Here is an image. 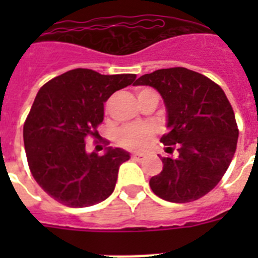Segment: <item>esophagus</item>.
<instances>
[{"instance_id":"esophagus-1","label":"esophagus","mask_w":258,"mask_h":258,"mask_svg":"<svg viewBox=\"0 0 258 258\" xmlns=\"http://www.w3.org/2000/svg\"><path fill=\"white\" fill-rule=\"evenodd\" d=\"M131 158H133L134 161H142V159L145 158V155H143V154H133Z\"/></svg>"}]
</instances>
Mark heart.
Segmentation results:
<instances>
[{"mask_svg":"<svg viewBox=\"0 0 258 258\" xmlns=\"http://www.w3.org/2000/svg\"><path fill=\"white\" fill-rule=\"evenodd\" d=\"M151 91V89H142L138 95ZM153 137V130L149 125H125L117 133V143L128 150H143L149 143V139Z\"/></svg>","mask_w":258,"mask_h":258,"instance_id":"b5f03b06","label":"heart"}]
</instances>
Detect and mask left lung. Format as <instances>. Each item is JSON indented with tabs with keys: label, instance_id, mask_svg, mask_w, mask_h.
I'll return each mask as SVG.
<instances>
[{
	"label": "left lung",
	"instance_id": "obj_1",
	"mask_svg": "<svg viewBox=\"0 0 258 258\" xmlns=\"http://www.w3.org/2000/svg\"><path fill=\"white\" fill-rule=\"evenodd\" d=\"M134 86L161 93L169 133L162 143L176 145L178 157L162 158L163 170L150 179L159 198L175 204L196 201L216 187L236 153V116L220 86L204 75L176 67L143 75Z\"/></svg>",
	"mask_w": 258,
	"mask_h": 258
}]
</instances>
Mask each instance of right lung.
I'll return each instance as SVG.
<instances>
[{"label": "right lung", "instance_id": "obj_1", "mask_svg": "<svg viewBox=\"0 0 258 258\" xmlns=\"http://www.w3.org/2000/svg\"><path fill=\"white\" fill-rule=\"evenodd\" d=\"M135 78L78 68L38 91L24 124L26 159L36 182L60 204L86 208L112 194L130 153L112 147L101 157L87 153L86 138L96 134L108 97Z\"/></svg>", "mask_w": 258, "mask_h": 258}]
</instances>
